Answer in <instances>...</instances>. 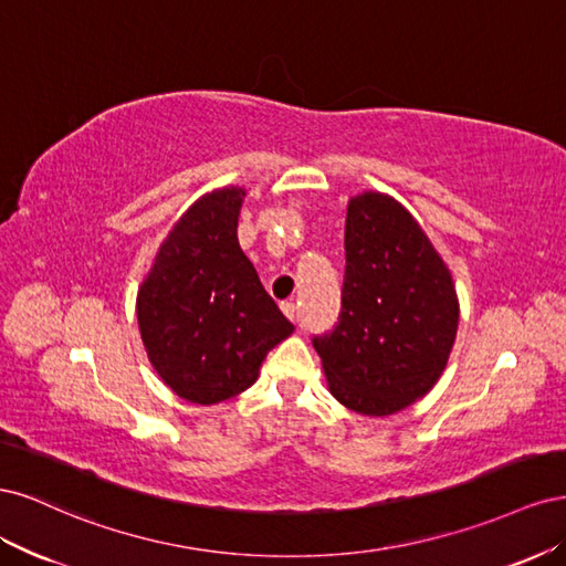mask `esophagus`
Instances as JSON below:
<instances>
[{"label": "esophagus", "instance_id": "34e87169", "mask_svg": "<svg viewBox=\"0 0 566 566\" xmlns=\"http://www.w3.org/2000/svg\"><path fill=\"white\" fill-rule=\"evenodd\" d=\"M281 310H283V314H285L290 321L297 318V306H295V302H281Z\"/></svg>", "mask_w": 566, "mask_h": 566}]
</instances>
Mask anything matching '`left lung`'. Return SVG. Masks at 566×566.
Instances as JSON below:
<instances>
[{
  "label": "left lung",
  "instance_id": "8db88e82",
  "mask_svg": "<svg viewBox=\"0 0 566 566\" xmlns=\"http://www.w3.org/2000/svg\"><path fill=\"white\" fill-rule=\"evenodd\" d=\"M345 256L339 318L314 347L342 406L394 416L422 399L449 364L455 285L413 214L378 191L349 200Z\"/></svg>",
  "mask_w": 566,
  "mask_h": 566
}]
</instances>
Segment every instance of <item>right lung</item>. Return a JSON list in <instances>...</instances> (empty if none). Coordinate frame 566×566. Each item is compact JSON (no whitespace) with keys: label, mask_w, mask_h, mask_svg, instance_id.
I'll use <instances>...</instances> for the list:
<instances>
[{"label":"right lung","mask_w":566,"mask_h":566,"mask_svg":"<svg viewBox=\"0 0 566 566\" xmlns=\"http://www.w3.org/2000/svg\"><path fill=\"white\" fill-rule=\"evenodd\" d=\"M245 188L205 193L163 241L136 295L146 354L177 397L210 406L245 391L295 325L238 245Z\"/></svg>","instance_id":"right-lung-1"}]
</instances>
